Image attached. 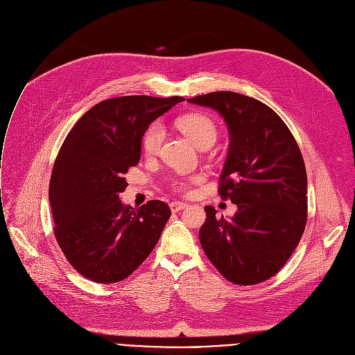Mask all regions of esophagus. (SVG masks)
I'll use <instances>...</instances> for the list:
<instances>
[{"mask_svg":"<svg viewBox=\"0 0 355 355\" xmlns=\"http://www.w3.org/2000/svg\"><path fill=\"white\" fill-rule=\"evenodd\" d=\"M169 207H171L172 212H178V211H182L183 208H186L187 204H186V202H182V201H172V202L169 204Z\"/></svg>","mask_w":355,"mask_h":355,"instance_id":"obj_1","label":"esophagus"}]
</instances>
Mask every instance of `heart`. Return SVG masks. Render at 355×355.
I'll use <instances>...</instances> for the list:
<instances>
[{"mask_svg": "<svg viewBox=\"0 0 355 355\" xmlns=\"http://www.w3.org/2000/svg\"><path fill=\"white\" fill-rule=\"evenodd\" d=\"M176 124L179 130L184 135H187L191 139V143L198 148L211 146L217 138V127L214 121L205 114H201V113L184 114L178 119ZM164 135H165V131L161 123H153L146 130L143 135V141H141V146H143V151L146 153V155L153 157L158 154L164 141ZM175 187L180 191H186L187 184L183 182H178L175 183Z\"/></svg>", "mask_w": 355, "mask_h": 355, "instance_id": "b5f03b06", "label": "heart"}]
</instances>
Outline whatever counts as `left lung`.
<instances>
[{
	"label": "left lung",
	"mask_w": 355,
	"mask_h": 355,
	"mask_svg": "<svg viewBox=\"0 0 355 355\" xmlns=\"http://www.w3.org/2000/svg\"><path fill=\"white\" fill-rule=\"evenodd\" d=\"M187 102L214 109L228 125L231 143L220 194L238 207L230 220L217 218L214 207H204L201 248L234 284H257L287 263L305 231L302 154L287 124L257 99L221 91Z\"/></svg>",
	"instance_id": "left-lung-1"
}]
</instances>
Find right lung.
Returning <instances> with one entry per match:
<instances>
[{"label": "right lung", "mask_w": 355, "mask_h": 355, "mask_svg": "<svg viewBox=\"0 0 355 355\" xmlns=\"http://www.w3.org/2000/svg\"><path fill=\"white\" fill-rule=\"evenodd\" d=\"M182 96L106 99L68 132L53 166L49 200L54 235L69 264L91 281L112 284L143 263L171 217L166 202L124 205V175L141 158L148 125Z\"/></svg>", "instance_id": "obj_1"}]
</instances>
